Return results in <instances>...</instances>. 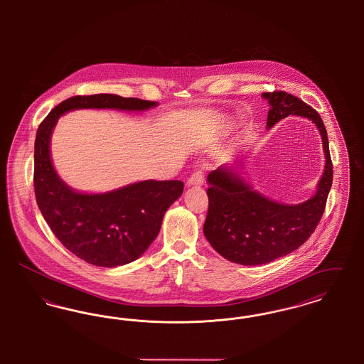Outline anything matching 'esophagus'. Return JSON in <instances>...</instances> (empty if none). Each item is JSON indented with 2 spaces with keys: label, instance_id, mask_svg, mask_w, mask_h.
<instances>
[{
  "label": "esophagus",
  "instance_id": "obj_1",
  "mask_svg": "<svg viewBox=\"0 0 364 364\" xmlns=\"http://www.w3.org/2000/svg\"><path fill=\"white\" fill-rule=\"evenodd\" d=\"M203 173L200 171H196L191 174L188 181H187V187H199L203 184Z\"/></svg>",
  "mask_w": 364,
  "mask_h": 364
}]
</instances>
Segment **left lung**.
<instances>
[{"instance_id":"obj_1","label":"left lung","mask_w":364,"mask_h":364,"mask_svg":"<svg viewBox=\"0 0 364 364\" xmlns=\"http://www.w3.org/2000/svg\"><path fill=\"white\" fill-rule=\"evenodd\" d=\"M270 106L266 128L288 116L311 120L321 134L325 168L310 199L288 205L255 190L242 161L223 165L208 176V211L203 233L210 245L225 259L244 266L264 264L291 254L306 242L326 206L333 166L328 132L321 116L292 94L263 92Z\"/></svg>"}]
</instances>
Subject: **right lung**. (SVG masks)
<instances>
[{
    "label": "right lung",
    "mask_w": 364,
    "mask_h": 364,
    "mask_svg": "<svg viewBox=\"0 0 364 364\" xmlns=\"http://www.w3.org/2000/svg\"><path fill=\"white\" fill-rule=\"evenodd\" d=\"M158 102L114 94L72 97L55 106L35 138L34 188L38 208L55 237L77 258L100 267L138 259L156 240L166 210L181 196L178 180H144L107 192L73 190L53 165L50 141L61 116L80 109L146 112Z\"/></svg>",
    "instance_id": "right-lung-1"
}]
</instances>
